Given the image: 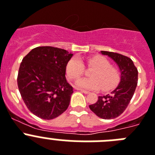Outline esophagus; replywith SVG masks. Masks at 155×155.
<instances>
[{"mask_svg":"<svg viewBox=\"0 0 155 155\" xmlns=\"http://www.w3.org/2000/svg\"><path fill=\"white\" fill-rule=\"evenodd\" d=\"M79 91H81V92H83V93L84 94H88V93H90V92H88V91H86V90H83V89H78Z\"/></svg>","mask_w":155,"mask_h":155,"instance_id":"1","label":"esophagus"}]
</instances>
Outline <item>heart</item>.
I'll use <instances>...</instances> for the list:
<instances>
[{"mask_svg": "<svg viewBox=\"0 0 155 155\" xmlns=\"http://www.w3.org/2000/svg\"><path fill=\"white\" fill-rule=\"evenodd\" d=\"M88 66L93 67L90 72L91 78H80L75 82L79 88L98 90L100 88L104 91H110L118 84L121 75L117 68L111 67L110 63L105 57L96 55L88 59ZM67 77L71 80L78 78L84 73V64L80 58L73 57L67 63Z\"/></svg>", "mask_w": 155, "mask_h": 155, "instance_id": "1", "label": "heart"}]
</instances>
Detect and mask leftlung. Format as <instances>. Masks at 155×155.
<instances>
[{
    "mask_svg": "<svg viewBox=\"0 0 155 155\" xmlns=\"http://www.w3.org/2000/svg\"><path fill=\"white\" fill-rule=\"evenodd\" d=\"M118 66L121 81L110 94L99 96L96 104L89 108L96 115L103 119H114L121 115L133 98L138 81V71L130 58L111 51H101Z\"/></svg>",
    "mask_w": 155,
    "mask_h": 155,
    "instance_id": "1",
    "label": "left lung"
}]
</instances>
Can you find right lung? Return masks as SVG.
Instances as JSON below:
<instances>
[{
    "instance_id": "add662e5",
    "label": "right lung",
    "mask_w": 155,
    "mask_h": 155,
    "mask_svg": "<svg viewBox=\"0 0 155 155\" xmlns=\"http://www.w3.org/2000/svg\"><path fill=\"white\" fill-rule=\"evenodd\" d=\"M72 53L51 46L37 47L22 60L17 83L31 113L45 120L57 117L68 108L73 88L66 79Z\"/></svg>"
}]
</instances>
